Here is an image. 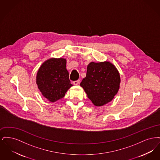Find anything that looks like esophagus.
Returning <instances> with one entry per match:
<instances>
[{
	"label": "esophagus",
	"instance_id": "34e87169",
	"mask_svg": "<svg viewBox=\"0 0 160 160\" xmlns=\"http://www.w3.org/2000/svg\"><path fill=\"white\" fill-rule=\"evenodd\" d=\"M79 83H80V80H76V81H74V82H73V84H75V85L78 84Z\"/></svg>",
	"mask_w": 160,
	"mask_h": 160
}]
</instances>
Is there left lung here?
I'll return each instance as SVG.
<instances>
[{"label": "left lung", "mask_w": 160, "mask_h": 160, "mask_svg": "<svg viewBox=\"0 0 160 160\" xmlns=\"http://www.w3.org/2000/svg\"><path fill=\"white\" fill-rule=\"evenodd\" d=\"M120 82L119 74L112 63L92 62L88 65L86 76L80 86L95 106H102L114 98Z\"/></svg>", "instance_id": "1"}]
</instances>
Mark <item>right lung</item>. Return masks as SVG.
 Segmentation results:
<instances>
[{"label":"right lung","instance_id":"1","mask_svg":"<svg viewBox=\"0 0 160 160\" xmlns=\"http://www.w3.org/2000/svg\"><path fill=\"white\" fill-rule=\"evenodd\" d=\"M65 59H50L39 69L37 83L42 95L51 102L62 98L72 86L69 78Z\"/></svg>","mask_w":160,"mask_h":160}]
</instances>
